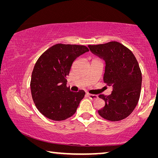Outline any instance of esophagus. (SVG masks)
I'll return each instance as SVG.
<instances>
[{
    "mask_svg": "<svg viewBox=\"0 0 158 158\" xmlns=\"http://www.w3.org/2000/svg\"><path fill=\"white\" fill-rule=\"evenodd\" d=\"M87 96L90 99V100H95V99L98 98V95L90 94V93H87Z\"/></svg>",
    "mask_w": 158,
    "mask_h": 158,
    "instance_id": "1",
    "label": "esophagus"
}]
</instances>
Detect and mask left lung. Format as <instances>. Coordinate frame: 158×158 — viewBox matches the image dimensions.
I'll return each mask as SVG.
<instances>
[{
  "instance_id": "1",
  "label": "left lung",
  "mask_w": 158,
  "mask_h": 158,
  "mask_svg": "<svg viewBox=\"0 0 158 158\" xmlns=\"http://www.w3.org/2000/svg\"><path fill=\"white\" fill-rule=\"evenodd\" d=\"M89 47L105 60L104 82L113 89L109 95H99L105 105L98 114L108 121H121L130 116L139 100L142 76L137 58L128 48L116 41Z\"/></svg>"
}]
</instances>
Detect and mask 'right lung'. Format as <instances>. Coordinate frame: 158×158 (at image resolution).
<instances>
[{
	"label": "right lung",
	"mask_w": 158,
	"mask_h": 158,
	"mask_svg": "<svg viewBox=\"0 0 158 158\" xmlns=\"http://www.w3.org/2000/svg\"><path fill=\"white\" fill-rule=\"evenodd\" d=\"M89 51L84 45L56 44L37 60L31 76V95L37 109L45 117L59 121L75 114L85 92L70 91L66 77L74 60Z\"/></svg>",
	"instance_id": "add662e5"
}]
</instances>
